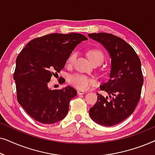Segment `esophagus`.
I'll return each instance as SVG.
<instances>
[{
	"instance_id": "34e87169",
	"label": "esophagus",
	"mask_w": 155,
	"mask_h": 155,
	"mask_svg": "<svg viewBox=\"0 0 155 155\" xmlns=\"http://www.w3.org/2000/svg\"><path fill=\"white\" fill-rule=\"evenodd\" d=\"M85 91L84 90H78V94H85Z\"/></svg>"
}]
</instances>
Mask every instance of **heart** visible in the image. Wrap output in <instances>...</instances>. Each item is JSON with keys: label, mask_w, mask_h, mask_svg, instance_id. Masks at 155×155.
Here are the masks:
<instances>
[{"label": "heart", "mask_w": 155, "mask_h": 155, "mask_svg": "<svg viewBox=\"0 0 155 155\" xmlns=\"http://www.w3.org/2000/svg\"><path fill=\"white\" fill-rule=\"evenodd\" d=\"M88 58L92 63L95 62H103L104 60V53L97 48H90L87 52ZM77 57V53L73 52L69 55L67 58V63L68 65L73 64L74 61ZM69 83L75 87L80 89V90H87L91 86L94 85L96 82L94 79H92L88 76L82 75V74H75L70 76L68 78Z\"/></svg>", "instance_id": "b5f03b06"}]
</instances>
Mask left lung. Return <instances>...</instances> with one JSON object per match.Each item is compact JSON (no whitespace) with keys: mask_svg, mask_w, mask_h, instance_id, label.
I'll return each mask as SVG.
<instances>
[{"mask_svg":"<svg viewBox=\"0 0 155 155\" xmlns=\"http://www.w3.org/2000/svg\"><path fill=\"white\" fill-rule=\"evenodd\" d=\"M88 36L103 45L111 59L109 80L100 85L109 96L97 94L90 116L101 126H112L130 116L138 104L143 84L141 62L132 46L120 37L108 33Z\"/></svg>","mask_w":155,"mask_h":155,"instance_id":"left-lung-1","label":"left lung"}]
</instances>
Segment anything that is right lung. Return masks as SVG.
Listing matches in <instances>:
<instances>
[{"instance_id":"obj_1","label":"right lung","mask_w":155,"mask_h":155,"mask_svg":"<svg viewBox=\"0 0 155 155\" xmlns=\"http://www.w3.org/2000/svg\"><path fill=\"white\" fill-rule=\"evenodd\" d=\"M85 40L81 34H50L31 40L17 57L13 75L17 99L37 121L51 124L67 115L70 101L77 92L71 86L51 90L48 82L64 68L75 46Z\"/></svg>"}]
</instances>
